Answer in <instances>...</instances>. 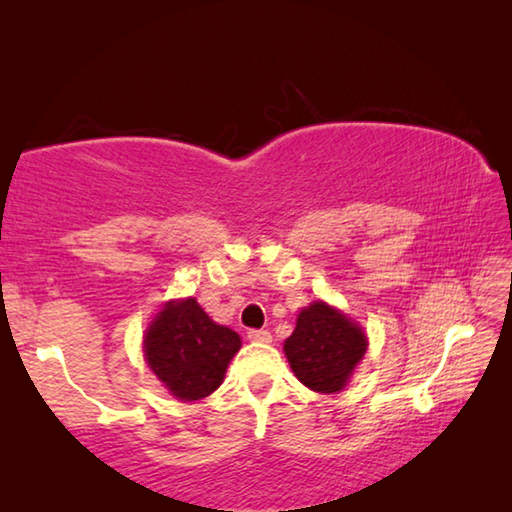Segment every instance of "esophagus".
Returning a JSON list of instances; mask_svg holds the SVG:
<instances>
[{
  "instance_id": "34e87169",
  "label": "esophagus",
  "mask_w": 512,
  "mask_h": 512,
  "mask_svg": "<svg viewBox=\"0 0 512 512\" xmlns=\"http://www.w3.org/2000/svg\"><path fill=\"white\" fill-rule=\"evenodd\" d=\"M248 341H253V343H271V332H266V329H250Z\"/></svg>"
}]
</instances>
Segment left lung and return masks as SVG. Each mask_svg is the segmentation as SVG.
Returning a JSON list of instances; mask_svg holds the SVG:
<instances>
[{
  "label": "left lung",
  "mask_w": 512,
  "mask_h": 512,
  "mask_svg": "<svg viewBox=\"0 0 512 512\" xmlns=\"http://www.w3.org/2000/svg\"><path fill=\"white\" fill-rule=\"evenodd\" d=\"M368 350L363 329L327 302H311L284 341L291 370L316 393H339Z\"/></svg>",
  "instance_id": "left-lung-1"
}]
</instances>
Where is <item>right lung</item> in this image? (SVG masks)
Returning <instances> with one entry per match:
<instances>
[{
	"instance_id": "right-lung-1",
	"label": "right lung",
	"mask_w": 512,
	"mask_h": 512,
	"mask_svg": "<svg viewBox=\"0 0 512 512\" xmlns=\"http://www.w3.org/2000/svg\"><path fill=\"white\" fill-rule=\"evenodd\" d=\"M239 348V334L216 325L196 298L167 302L144 336V359L153 375L183 402L212 395Z\"/></svg>"
}]
</instances>
